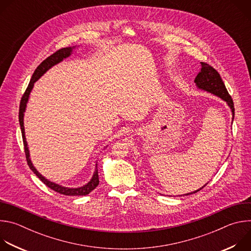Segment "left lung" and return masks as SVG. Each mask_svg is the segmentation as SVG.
Returning <instances> with one entry per match:
<instances>
[{
    "label": "left lung",
    "instance_id": "8db88e82",
    "mask_svg": "<svg viewBox=\"0 0 251 251\" xmlns=\"http://www.w3.org/2000/svg\"><path fill=\"white\" fill-rule=\"evenodd\" d=\"M201 71L198 74V75L195 78V83L197 85L198 88L207 91L213 95H217L220 98H222L223 100H225L227 105L230 107L231 112H232V120L234 118V105H233V101L231 96L228 94L226 85L220 75V74L218 71L214 69L212 66H210L209 64L205 63V62H201ZM207 185V183L203 186L205 187ZM203 187L200 188L199 190L190 193V194H186L185 196L188 195H192L195 193H198L199 191H201Z\"/></svg>",
    "mask_w": 251,
    "mask_h": 251
}]
</instances>
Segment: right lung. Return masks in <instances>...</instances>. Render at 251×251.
<instances>
[{"instance_id": "right-lung-1", "label": "right lung", "mask_w": 251, "mask_h": 251, "mask_svg": "<svg viewBox=\"0 0 251 251\" xmlns=\"http://www.w3.org/2000/svg\"><path fill=\"white\" fill-rule=\"evenodd\" d=\"M75 47H68V48H63L58 50L57 51H55L54 53H52L51 55H50L48 58H46L38 67L37 69L34 70V73L31 76V79L27 85V88L25 89L21 103H20V111H19V121H20V125H21V130H22V135H23V142H24V146H25V158H26V162L27 165L29 167V169L38 176V177L40 180L47 185L50 189L53 190L56 193H59L61 195H65V196H85L88 195L91 191H93L99 184V177H98V171H97V164H96V169L95 172L91 177V180L84 186L80 187V188H75V189H71V188H65L62 186H59L55 183H52L50 181H49L48 178H46L44 176H42L37 169H35L29 159V151L27 148V143L25 140V127H24V113L25 111V107H26V103L28 101V97L30 94V91L33 87L34 82L37 81L42 75H44L47 71L52 67L53 65L59 63L60 61H62L64 58L68 57L71 53H73V50Z\"/></svg>"}]
</instances>
